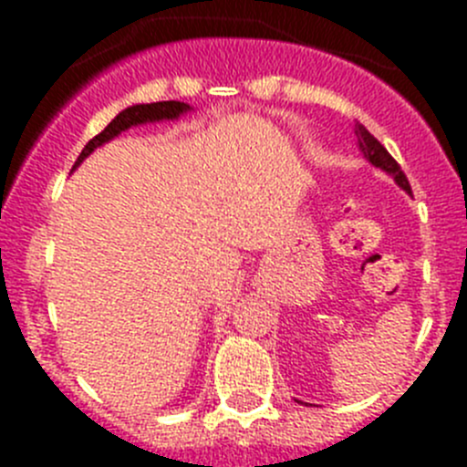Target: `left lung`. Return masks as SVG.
Instances as JSON below:
<instances>
[{
    "mask_svg": "<svg viewBox=\"0 0 467 467\" xmlns=\"http://www.w3.org/2000/svg\"><path fill=\"white\" fill-rule=\"evenodd\" d=\"M356 138H358V144H360L362 154H365V159L372 163V166L381 168V171H386L388 175H393L395 182L400 184V187L404 189V192L411 193V187H410V180H407V175L402 172V168L398 166V161L393 159V156L388 154V150L383 147L381 142H379L377 138H374L369 130H367L362 123H356Z\"/></svg>",
    "mask_w": 467,
    "mask_h": 467,
    "instance_id": "1",
    "label": "left lung"
}]
</instances>
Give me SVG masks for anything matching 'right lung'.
<instances>
[{
    "label": "right lung",
    "instance_id": "add662e5",
    "mask_svg": "<svg viewBox=\"0 0 467 467\" xmlns=\"http://www.w3.org/2000/svg\"><path fill=\"white\" fill-rule=\"evenodd\" d=\"M192 109V107L187 105V102H177V100H166V102H151V105H133V107H126L123 111H119L117 117L111 119L109 126L102 130V133L95 135L93 140H90L88 144L84 147V151L79 154V159H77V163H74V168L79 166L81 161L86 159L88 154H93L100 144L109 142V140L117 138L119 133H123V130H128V128L133 126H140V123H156V121H172V119H180L182 114H187V111Z\"/></svg>",
    "mask_w": 467,
    "mask_h": 467
}]
</instances>
